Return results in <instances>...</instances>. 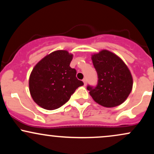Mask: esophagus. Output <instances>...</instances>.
I'll return each mask as SVG.
<instances>
[{
  "instance_id": "1",
  "label": "esophagus",
  "mask_w": 154,
  "mask_h": 154,
  "mask_svg": "<svg viewBox=\"0 0 154 154\" xmlns=\"http://www.w3.org/2000/svg\"><path fill=\"white\" fill-rule=\"evenodd\" d=\"M82 81H83V82H84V85L85 86L86 85H87V79L85 78V79H82Z\"/></svg>"
}]
</instances>
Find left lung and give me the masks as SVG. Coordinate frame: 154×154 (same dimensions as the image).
<instances>
[{"label":"left lung","mask_w":154,"mask_h":154,"mask_svg":"<svg viewBox=\"0 0 154 154\" xmlns=\"http://www.w3.org/2000/svg\"><path fill=\"white\" fill-rule=\"evenodd\" d=\"M91 59L98 78L96 87H87L93 99L107 108L124 103L133 85L128 66L119 56L107 50L92 55Z\"/></svg>","instance_id":"obj_1"}]
</instances>
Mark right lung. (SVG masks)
<instances>
[{
  "label": "right lung",
  "instance_id": "obj_1",
  "mask_svg": "<svg viewBox=\"0 0 154 154\" xmlns=\"http://www.w3.org/2000/svg\"><path fill=\"white\" fill-rule=\"evenodd\" d=\"M73 55L67 51L52 52L35 65L29 79L30 95L34 101L47 110L59 109L69 100L82 81L70 67Z\"/></svg>",
  "mask_w": 154,
  "mask_h": 154
}]
</instances>
